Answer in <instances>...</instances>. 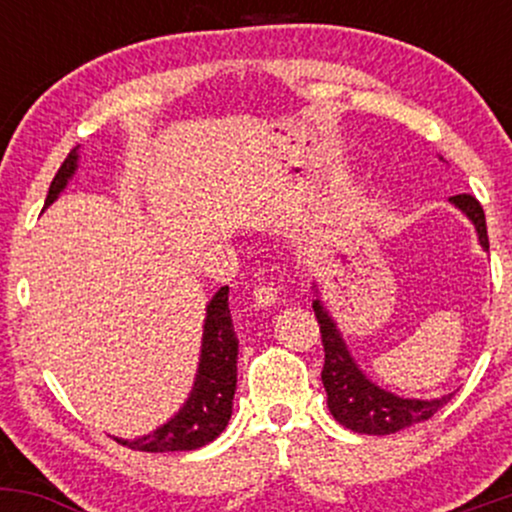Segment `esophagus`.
<instances>
[{"instance_id": "obj_1", "label": "esophagus", "mask_w": 512, "mask_h": 512, "mask_svg": "<svg viewBox=\"0 0 512 512\" xmlns=\"http://www.w3.org/2000/svg\"><path fill=\"white\" fill-rule=\"evenodd\" d=\"M252 301H255V305H260V308H269V305L279 301V289H276L274 284L255 286V291H252Z\"/></svg>"}]
</instances>
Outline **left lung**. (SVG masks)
<instances>
[{"label": "left lung", "mask_w": 512, "mask_h": 512, "mask_svg": "<svg viewBox=\"0 0 512 512\" xmlns=\"http://www.w3.org/2000/svg\"><path fill=\"white\" fill-rule=\"evenodd\" d=\"M450 204L472 221L479 245L489 252L486 216L477 199L472 195H455L450 197ZM313 293V310L317 322H320L322 346H325L322 385H325L327 392V407H330L332 416L339 424L356 433H368V436H390V433L402 431L411 424L431 419L443 404L450 402L455 392H448V395L436 399L399 397L395 392L383 390L378 383H373L358 366L356 358L351 356L349 344L344 342V334L339 330L337 320L320 298V289H317L315 281Z\"/></svg>", "instance_id": "1"}]
</instances>
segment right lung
<instances>
[{
    "mask_svg": "<svg viewBox=\"0 0 512 512\" xmlns=\"http://www.w3.org/2000/svg\"><path fill=\"white\" fill-rule=\"evenodd\" d=\"M79 170V146L67 156L52 180L43 211L67 190L69 180ZM238 383V337L233 330L231 308H228V286H221L207 303L202 325V349L199 363L182 407L146 436L115 438L117 443L142 452H175L197 450L214 440L233 414V395Z\"/></svg>",
    "mask_w": 512,
    "mask_h": 512,
    "instance_id": "add662e5",
    "label": "right lung"
}]
</instances>
